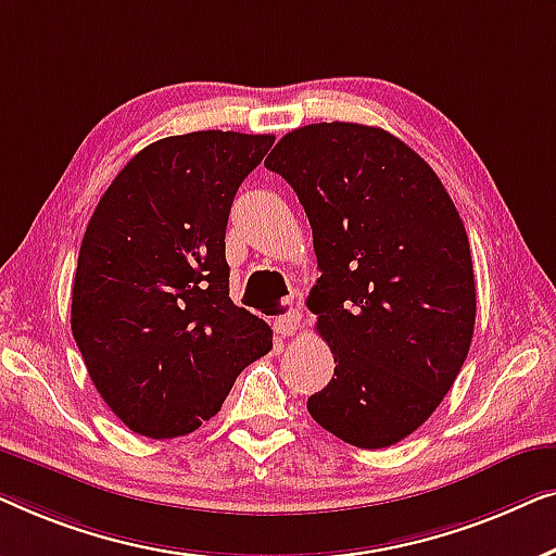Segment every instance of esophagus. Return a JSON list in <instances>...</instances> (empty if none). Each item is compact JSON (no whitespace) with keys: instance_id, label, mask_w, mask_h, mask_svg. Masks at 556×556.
<instances>
[{"instance_id":"esophagus-1","label":"esophagus","mask_w":556,"mask_h":556,"mask_svg":"<svg viewBox=\"0 0 556 556\" xmlns=\"http://www.w3.org/2000/svg\"><path fill=\"white\" fill-rule=\"evenodd\" d=\"M279 307H281V315L275 317V330L281 334V338H292V334L300 330L302 312L296 309V304L292 300H285Z\"/></svg>"}]
</instances>
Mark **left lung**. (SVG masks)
Here are the masks:
<instances>
[{"label": "left lung", "instance_id": "left-lung-1", "mask_svg": "<svg viewBox=\"0 0 556 556\" xmlns=\"http://www.w3.org/2000/svg\"><path fill=\"white\" fill-rule=\"evenodd\" d=\"M264 166L304 206L323 271L307 307L334 378L309 416L357 448H388L431 418L471 348L464 222L433 168L382 128L304 125Z\"/></svg>", "mask_w": 556, "mask_h": 556}]
</instances>
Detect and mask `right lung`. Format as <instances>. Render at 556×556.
Instances as JSON below:
<instances>
[{
	"label": "right lung",
	"instance_id": "add662e5",
	"mask_svg": "<svg viewBox=\"0 0 556 556\" xmlns=\"http://www.w3.org/2000/svg\"><path fill=\"white\" fill-rule=\"evenodd\" d=\"M275 136L199 130L132 155L85 229L73 338L132 433L176 438L214 418L269 325L229 296L226 222Z\"/></svg>",
	"mask_w": 556,
	"mask_h": 556
}]
</instances>
